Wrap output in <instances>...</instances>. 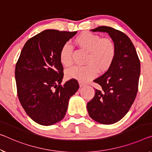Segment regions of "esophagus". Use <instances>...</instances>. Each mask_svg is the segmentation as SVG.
<instances>
[{
  "mask_svg": "<svg viewBox=\"0 0 152 152\" xmlns=\"http://www.w3.org/2000/svg\"><path fill=\"white\" fill-rule=\"evenodd\" d=\"M79 85H80V87H83V86H85V84H84L83 83H79Z\"/></svg>",
  "mask_w": 152,
  "mask_h": 152,
  "instance_id": "obj_1",
  "label": "esophagus"
}]
</instances>
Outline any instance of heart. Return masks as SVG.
Masks as SVG:
<instances>
[{"label": "heart", "mask_w": 152, "mask_h": 152, "mask_svg": "<svg viewBox=\"0 0 152 152\" xmlns=\"http://www.w3.org/2000/svg\"><path fill=\"white\" fill-rule=\"evenodd\" d=\"M74 43L79 49L86 52L85 66H74L66 71L68 78L76 79L83 83L87 82L100 73L107 71L114 61L116 46L110 38H102L90 32H84L74 38ZM59 59L65 67L73 63V51L70 45L63 46L59 53Z\"/></svg>", "instance_id": "1"}]
</instances>
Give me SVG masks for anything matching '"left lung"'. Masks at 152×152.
<instances>
[{"mask_svg": "<svg viewBox=\"0 0 152 152\" xmlns=\"http://www.w3.org/2000/svg\"><path fill=\"white\" fill-rule=\"evenodd\" d=\"M93 32H107L116 46V54L107 71L93 81L102 86L95 89L87 103L90 117L103 124L118 122L127 114L135 99L140 76V60L131 39L121 31L99 26Z\"/></svg>", "mask_w": 152, "mask_h": 152, "instance_id": "8db88e82", "label": "left lung"}]
</instances>
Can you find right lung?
<instances>
[{"instance_id": "obj_1", "label": "right lung", "mask_w": 152, "mask_h": 152, "mask_svg": "<svg viewBox=\"0 0 152 152\" xmlns=\"http://www.w3.org/2000/svg\"><path fill=\"white\" fill-rule=\"evenodd\" d=\"M77 32L46 30L24 45L15 70L21 105L37 123L50 126L66 115L69 98L79 88L72 78L61 85L64 67L59 53Z\"/></svg>"}]
</instances>
